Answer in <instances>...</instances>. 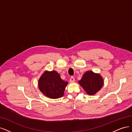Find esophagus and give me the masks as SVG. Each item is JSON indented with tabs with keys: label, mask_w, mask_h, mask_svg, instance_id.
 Returning <instances> with one entry per match:
<instances>
[{
	"label": "esophagus",
	"mask_w": 132,
	"mask_h": 132,
	"mask_svg": "<svg viewBox=\"0 0 132 132\" xmlns=\"http://www.w3.org/2000/svg\"><path fill=\"white\" fill-rule=\"evenodd\" d=\"M74 81H75V78L73 77H71V78L69 79V81L71 82H74Z\"/></svg>",
	"instance_id": "34e87169"
}]
</instances>
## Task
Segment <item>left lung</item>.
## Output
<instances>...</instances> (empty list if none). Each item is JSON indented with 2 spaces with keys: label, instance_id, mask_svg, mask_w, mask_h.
Wrapping results in <instances>:
<instances>
[{
  "label": "left lung",
  "instance_id": "8db88e82",
  "mask_svg": "<svg viewBox=\"0 0 132 132\" xmlns=\"http://www.w3.org/2000/svg\"><path fill=\"white\" fill-rule=\"evenodd\" d=\"M79 83L87 94L93 95L101 89L103 84V81L100 74H95L92 71H88L84 74Z\"/></svg>",
  "mask_w": 132,
  "mask_h": 132
}]
</instances>
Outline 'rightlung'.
Instances as JSON below:
<instances>
[{
	"mask_svg": "<svg viewBox=\"0 0 132 132\" xmlns=\"http://www.w3.org/2000/svg\"><path fill=\"white\" fill-rule=\"evenodd\" d=\"M68 82L61 78L55 71H45L38 80V87L42 93L51 98H58L64 95Z\"/></svg>",
	"mask_w": 132,
	"mask_h": 132,
	"instance_id": "obj_1",
	"label": "right lung"
}]
</instances>
